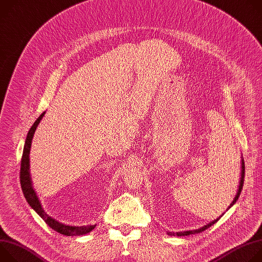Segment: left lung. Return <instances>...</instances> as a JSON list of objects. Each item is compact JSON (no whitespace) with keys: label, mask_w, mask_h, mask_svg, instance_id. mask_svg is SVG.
Instances as JSON below:
<instances>
[{"label":"left lung","mask_w":262,"mask_h":262,"mask_svg":"<svg viewBox=\"0 0 262 262\" xmlns=\"http://www.w3.org/2000/svg\"><path fill=\"white\" fill-rule=\"evenodd\" d=\"M241 162H242V167H241V179H239V184H238V189H237V193H236V195H235V197H234V199H233V201L231 202V204L228 206V208H227V210L231 207V206H233L234 204H235V202L237 201V199H238V197H239V195H241V193H242V190H243V185H244V177H245V162H244V159H243V157H242V160H241ZM224 213H222V215H223ZM222 215H220L219 217H216L215 220H213V221H211V222H209L208 224H206V225H204V226H202V227H200V228H198V229H192V230H185V231H178V232H171V231H167V234L168 235H170V236H186V235H191V234H196V233H200V232H202V231H204V230H206L207 228H209L210 226H212L214 223H216L220 219H221V216Z\"/></svg>","instance_id":"left-lung-1"}]
</instances>
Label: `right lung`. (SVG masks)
Here are the masks:
<instances>
[{"label": "right lung", "instance_id": "right-lung-1", "mask_svg": "<svg viewBox=\"0 0 262 262\" xmlns=\"http://www.w3.org/2000/svg\"><path fill=\"white\" fill-rule=\"evenodd\" d=\"M46 114V112L37 118V120L34 122L32 127L30 128L28 136L26 138L25 146H24V151H23V158H21V163H20V185H21V190L24 193V196L28 202V204L31 206L33 210H35L37 213L39 214V216L48 224V225L57 231L58 233H61L63 235L67 236H78V235H84L86 233H89L92 231L96 225H86V226H70L67 225V224L61 223L58 220L54 219L53 216L49 215L45 209L41 206V202L37 196L34 188H33V183L31 179V174H30V150H31V145H32V140L35 134V130L40 123L41 119L43 118Z\"/></svg>", "mask_w": 262, "mask_h": 262}]
</instances>
